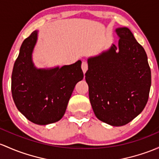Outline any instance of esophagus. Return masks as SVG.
<instances>
[{
	"mask_svg": "<svg viewBox=\"0 0 159 159\" xmlns=\"http://www.w3.org/2000/svg\"><path fill=\"white\" fill-rule=\"evenodd\" d=\"M81 69H82L84 73L86 72L87 70H88V62H82V65H81Z\"/></svg>",
	"mask_w": 159,
	"mask_h": 159,
	"instance_id": "esophagus-1",
	"label": "esophagus"
}]
</instances>
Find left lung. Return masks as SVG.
<instances>
[{
	"mask_svg": "<svg viewBox=\"0 0 159 159\" xmlns=\"http://www.w3.org/2000/svg\"><path fill=\"white\" fill-rule=\"evenodd\" d=\"M118 46L88 59L85 79L95 116L111 126H123L142 112L151 87L146 51L130 29H116Z\"/></svg>",
	"mask_w": 159,
	"mask_h": 159,
	"instance_id": "8db88e82",
	"label": "left lung"
}]
</instances>
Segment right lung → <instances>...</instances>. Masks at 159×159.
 <instances>
[{
  "label": "right lung",
  "mask_w": 159,
  "mask_h": 159,
  "mask_svg": "<svg viewBox=\"0 0 159 159\" xmlns=\"http://www.w3.org/2000/svg\"><path fill=\"white\" fill-rule=\"evenodd\" d=\"M38 34V31H33L21 45L12 72L11 90L18 110L33 123L46 125L62 118L84 74L81 60L61 68H36L32 53Z\"/></svg>",
  "instance_id": "add662e5"
}]
</instances>
